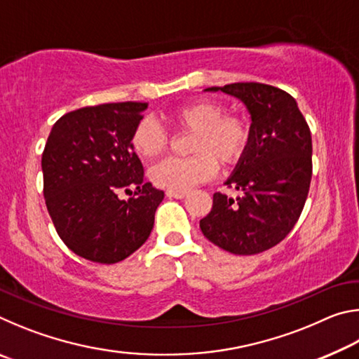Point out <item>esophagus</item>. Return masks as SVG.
Wrapping results in <instances>:
<instances>
[{
    "instance_id": "34e87169",
    "label": "esophagus",
    "mask_w": 359,
    "mask_h": 359,
    "mask_svg": "<svg viewBox=\"0 0 359 359\" xmlns=\"http://www.w3.org/2000/svg\"><path fill=\"white\" fill-rule=\"evenodd\" d=\"M166 196L168 198H175V199H184L187 196V191H172V190H168L166 191Z\"/></svg>"
}]
</instances>
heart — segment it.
<instances>
[{
    "label": "heart",
    "instance_id": "heart-1",
    "mask_svg": "<svg viewBox=\"0 0 359 359\" xmlns=\"http://www.w3.org/2000/svg\"><path fill=\"white\" fill-rule=\"evenodd\" d=\"M169 121L182 133H191L185 160L169 158L150 171L158 188L187 191L210 179L222 166H233L242 160L250 145L252 125L244 115L224 114L220 101L199 98L174 109ZM131 147L142 160H154L168 147V135L154 118H142L131 135Z\"/></svg>",
    "mask_w": 359,
    "mask_h": 359
}]
</instances>
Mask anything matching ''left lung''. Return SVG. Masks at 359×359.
<instances>
[{"instance_id":"obj_1","label":"left lung","mask_w":359,"mask_h":359,"mask_svg":"<svg viewBox=\"0 0 359 359\" xmlns=\"http://www.w3.org/2000/svg\"><path fill=\"white\" fill-rule=\"evenodd\" d=\"M228 93L252 117L250 145L224 182L241 190L236 199L215 193L199 222L212 244L234 255H257L287 238L306 204L312 179V136L296 100L258 82L205 88Z\"/></svg>"}]
</instances>
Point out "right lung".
<instances>
[{
    "label": "right lung",
    "instance_id": "obj_1",
    "mask_svg": "<svg viewBox=\"0 0 359 359\" xmlns=\"http://www.w3.org/2000/svg\"><path fill=\"white\" fill-rule=\"evenodd\" d=\"M147 102H111L65 114L42 151L44 198L66 247L101 264L128 258L154 228L165 193L144 177L131 135ZM121 192H135L121 200Z\"/></svg>",
    "mask_w": 359,
    "mask_h": 359
}]
</instances>
